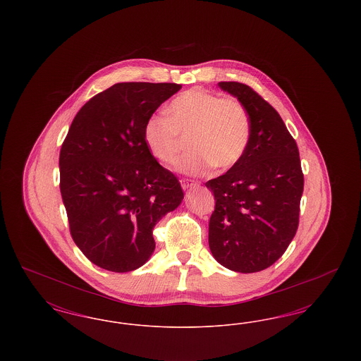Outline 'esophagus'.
I'll return each instance as SVG.
<instances>
[{
	"mask_svg": "<svg viewBox=\"0 0 361 361\" xmlns=\"http://www.w3.org/2000/svg\"><path fill=\"white\" fill-rule=\"evenodd\" d=\"M180 183H181V187H183V189L195 188V187L197 185V184H196L195 181H192V180H181Z\"/></svg>",
	"mask_w": 361,
	"mask_h": 361,
	"instance_id": "obj_1",
	"label": "esophagus"
}]
</instances>
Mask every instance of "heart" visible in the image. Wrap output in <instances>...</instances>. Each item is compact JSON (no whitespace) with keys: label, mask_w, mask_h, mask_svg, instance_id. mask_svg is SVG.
Wrapping results in <instances>:
<instances>
[{"label":"heart","mask_w":361,"mask_h":361,"mask_svg":"<svg viewBox=\"0 0 361 361\" xmlns=\"http://www.w3.org/2000/svg\"><path fill=\"white\" fill-rule=\"evenodd\" d=\"M166 115H152L143 127L145 145L162 165L177 162L184 137H189L190 153L178 168L190 176H203L214 166L228 171L249 147L252 121L238 100L192 87L173 99Z\"/></svg>","instance_id":"heart-1"}]
</instances>
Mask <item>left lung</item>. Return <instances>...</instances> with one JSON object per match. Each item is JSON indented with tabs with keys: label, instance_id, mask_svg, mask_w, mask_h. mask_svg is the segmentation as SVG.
I'll return each instance as SVG.
<instances>
[{
	"label": "left lung",
	"instance_id": "obj_1",
	"mask_svg": "<svg viewBox=\"0 0 361 361\" xmlns=\"http://www.w3.org/2000/svg\"><path fill=\"white\" fill-rule=\"evenodd\" d=\"M249 112L252 139L240 162L207 181L215 196L208 243L215 259L253 274L284 255L299 224L305 177L295 139L275 108L240 82H219Z\"/></svg>",
	"mask_w": 361,
	"mask_h": 361
}]
</instances>
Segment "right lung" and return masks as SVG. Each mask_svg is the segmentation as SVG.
<instances>
[{
    "mask_svg": "<svg viewBox=\"0 0 361 361\" xmlns=\"http://www.w3.org/2000/svg\"><path fill=\"white\" fill-rule=\"evenodd\" d=\"M181 89L171 82H119L78 111L59 153L61 195L70 234L94 265L142 267L155 247L157 222L180 206L178 178L149 153L143 127Z\"/></svg>",
    "mask_w": 361,
    "mask_h": 361,
    "instance_id": "obj_1",
    "label": "right lung"
}]
</instances>
